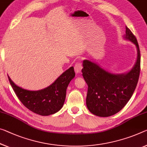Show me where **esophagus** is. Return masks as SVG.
I'll return each instance as SVG.
<instances>
[{"mask_svg":"<svg viewBox=\"0 0 147 147\" xmlns=\"http://www.w3.org/2000/svg\"><path fill=\"white\" fill-rule=\"evenodd\" d=\"M75 71L77 74H80L81 69H82V64H81V62H77L75 64Z\"/></svg>","mask_w":147,"mask_h":147,"instance_id":"34e87169","label":"esophagus"}]
</instances>
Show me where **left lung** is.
Segmentation results:
<instances>
[{
  "label": "left lung",
  "mask_w": 147,
  "mask_h": 147,
  "mask_svg": "<svg viewBox=\"0 0 147 147\" xmlns=\"http://www.w3.org/2000/svg\"><path fill=\"white\" fill-rule=\"evenodd\" d=\"M125 29L124 39L134 42L137 50L136 62L129 71L114 74L90 60L83 62V76L88 85L87 107L97 116L108 117L120 111L129 100L138 83L141 66L139 47L135 36L127 27Z\"/></svg>",
  "instance_id": "1"
}]
</instances>
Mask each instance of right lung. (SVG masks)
<instances>
[{
	"label": "right lung",
	"mask_w": 147,
	"mask_h": 147,
	"mask_svg": "<svg viewBox=\"0 0 147 147\" xmlns=\"http://www.w3.org/2000/svg\"><path fill=\"white\" fill-rule=\"evenodd\" d=\"M74 67H70L58 77L50 86L39 91H29L18 86L8 80L18 98L31 112L40 116H49L62 108L69 82L75 77Z\"/></svg>",
	"instance_id": "add662e5"
}]
</instances>
